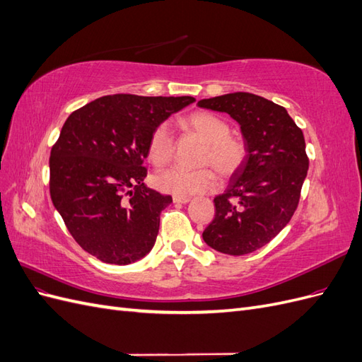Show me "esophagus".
I'll use <instances>...</instances> for the list:
<instances>
[{
	"label": "esophagus",
	"mask_w": 362,
	"mask_h": 362,
	"mask_svg": "<svg viewBox=\"0 0 362 362\" xmlns=\"http://www.w3.org/2000/svg\"><path fill=\"white\" fill-rule=\"evenodd\" d=\"M190 201L189 196H173L175 204H187Z\"/></svg>",
	"instance_id": "obj_1"
}]
</instances>
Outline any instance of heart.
I'll use <instances>...</instances> for the list:
<instances>
[{
  "mask_svg": "<svg viewBox=\"0 0 362 362\" xmlns=\"http://www.w3.org/2000/svg\"><path fill=\"white\" fill-rule=\"evenodd\" d=\"M185 131L205 141L199 164H211L223 178L235 175L247 160L246 141L231 134V127L221 116L210 112H194L181 120ZM148 158L157 168L166 166L175 154V137L166 124H160L152 131L148 140ZM156 187L173 196H190L211 190L217 182V175L211 168L194 170L169 169L152 178Z\"/></svg>",
  "mask_w": 362,
  "mask_h": 362,
  "instance_id": "obj_1",
  "label": "heart"
}]
</instances>
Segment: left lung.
Returning a JSON list of instances; mask_svg holds the SVG:
<instances>
[{
  "label": "left lung",
  "instance_id": "1",
  "mask_svg": "<svg viewBox=\"0 0 362 362\" xmlns=\"http://www.w3.org/2000/svg\"><path fill=\"white\" fill-rule=\"evenodd\" d=\"M198 105L235 119L247 145L245 166L214 198L204 242L222 254H250L275 238L299 205L310 166L303 133L286 108L254 93H228Z\"/></svg>",
  "mask_w": 362,
  "mask_h": 362
}]
</instances>
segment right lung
Masks as SVG:
<instances>
[{
  "label": "right lung",
  "mask_w": 362,
  "mask_h": 362,
  "mask_svg": "<svg viewBox=\"0 0 362 362\" xmlns=\"http://www.w3.org/2000/svg\"><path fill=\"white\" fill-rule=\"evenodd\" d=\"M192 96L107 95L75 110L51 149L49 193L68 231L108 264H129L154 246L172 196L148 189V140Z\"/></svg>",
  "instance_id": "obj_1"
}]
</instances>
